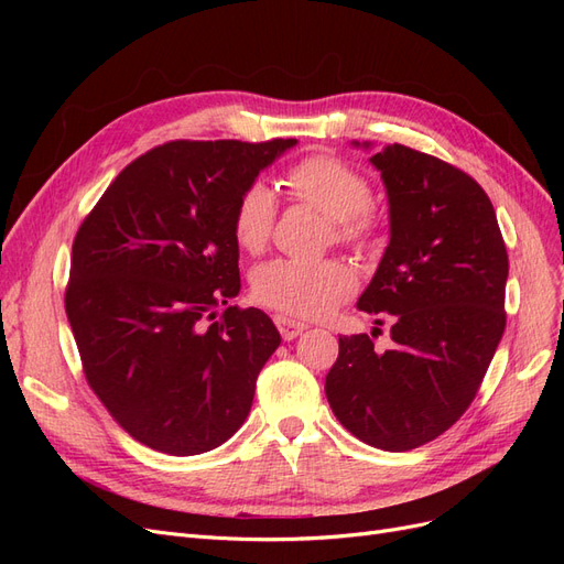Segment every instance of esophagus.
Returning a JSON list of instances; mask_svg holds the SVG:
<instances>
[{
	"instance_id": "obj_1",
	"label": "esophagus",
	"mask_w": 564,
	"mask_h": 564,
	"mask_svg": "<svg viewBox=\"0 0 564 564\" xmlns=\"http://www.w3.org/2000/svg\"><path fill=\"white\" fill-rule=\"evenodd\" d=\"M275 324H278V329H280L284 340H294L296 336H301L305 329H308V324L296 322V319L286 317V315H275Z\"/></svg>"
}]
</instances>
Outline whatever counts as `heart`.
Instances as JSON below:
<instances>
[{
    "mask_svg": "<svg viewBox=\"0 0 564 564\" xmlns=\"http://www.w3.org/2000/svg\"><path fill=\"white\" fill-rule=\"evenodd\" d=\"M289 195L329 218L338 242L362 245L373 230L369 181L334 155H308L282 176ZM275 220V195L263 181L247 185L232 209V235L240 249L259 253L270 240ZM357 280L348 263L338 259L294 261L275 259L253 270V299L296 317H317L344 301Z\"/></svg>",
    "mask_w": 564,
    "mask_h": 564,
    "instance_id": "b5f03b06",
    "label": "heart"
}]
</instances>
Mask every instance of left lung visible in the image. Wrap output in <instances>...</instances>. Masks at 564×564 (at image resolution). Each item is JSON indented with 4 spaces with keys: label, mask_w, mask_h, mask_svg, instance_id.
I'll return each instance as SVG.
<instances>
[{
    "label": "left lung",
    "mask_w": 564,
    "mask_h": 564,
    "mask_svg": "<svg viewBox=\"0 0 564 564\" xmlns=\"http://www.w3.org/2000/svg\"><path fill=\"white\" fill-rule=\"evenodd\" d=\"M369 162L390 242L357 308L388 315L392 346L338 338L324 392L357 440L406 452L445 433L480 388L506 329L508 253L487 193L460 169L400 143Z\"/></svg>",
    "instance_id": "1"
}]
</instances>
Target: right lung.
<instances>
[{
	"instance_id": "1",
	"label": "right lung",
	"mask_w": 564,
	"mask_h": 564,
	"mask_svg": "<svg viewBox=\"0 0 564 564\" xmlns=\"http://www.w3.org/2000/svg\"><path fill=\"white\" fill-rule=\"evenodd\" d=\"M296 143H164L133 160L77 230L65 313L84 373L152 449H216L249 414L282 338L259 308L214 319L242 286L232 209Z\"/></svg>"
}]
</instances>
